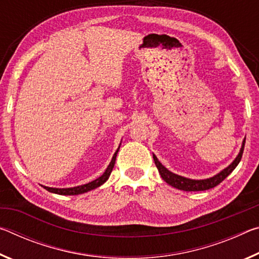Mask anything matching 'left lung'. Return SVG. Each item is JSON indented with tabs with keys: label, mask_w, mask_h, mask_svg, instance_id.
Wrapping results in <instances>:
<instances>
[{
	"label": "left lung",
	"mask_w": 259,
	"mask_h": 259,
	"mask_svg": "<svg viewBox=\"0 0 259 259\" xmlns=\"http://www.w3.org/2000/svg\"><path fill=\"white\" fill-rule=\"evenodd\" d=\"M244 143H245V138L243 139L242 146H241V148H240L239 154L236 155V157L230 165H227L225 169H223L221 172L214 175V176L205 178V179H191V178L179 176V175L174 174L170 171V170L166 169L165 166L162 164L159 160H157L155 154H153V159H154L155 165H156L157 170H159V174L161 175L162 179H163L166 184H169L170 186L177 188V190H182V191H186V192L205 191V190H210V188L217 186L218 184H221L236 168V165H238L239 162L241 161V157H242Z\"/></svg>",
	"instance_id": "8db88e82"
}]
</instances>
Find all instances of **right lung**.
<instances>
[{"mask_svg":"<svg viewBox=\"0 0 259 259\" xmlns=\"http://www.w3.org/2000/svg\"><path fill=\"white\" fill-rule=\"evenodd\" d=\"M121 145V144H120ZM120 150V146L117 148L116 152L114 153V155L112 157V161L109 162L108 166L105 170V172L102 175V176L98 177L97 179H95V181L84 184V185H80V186H75V187H68V188H56V187H49V186H43L46 188L47 191H49L51 193H56V194H60V195H77V194H82V193H87L91 190H95V188L99 187L100 185H103V184L107 181L109 178V175H111L112 170L114 168V164H115V160H116V155H117V152Z\"/></svg>","mask_w":259,"mask_h":259,"instance_id":"right-lung-1","label":"right lung"}]
</instances>
